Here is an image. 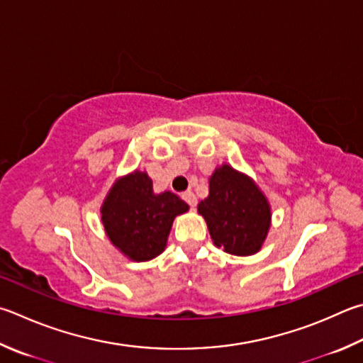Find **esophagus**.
Returning <instances> with one entry per match:
<instances>
[{"mask_svg":"<svg viewBox=\"0 0 363 363\" xmlns=\"http://www.w3.org/2000/svg\"><path fill=\"white\" fill-rule=\"evenodd\" d=\"M182 199L190 204V208H192V209L196 206V196H195L194 192H190V190H189V192L182 194Z\"/></svg>","mask_w":363,"mask_h":363,"instance_id":"34e87169","label":"esophagus"}]
</instances>
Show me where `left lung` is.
<instances>
[{
	"label": "left lung",
	"mask_w": 363,
	"mask_h": 363,
	"mask_svg": "<svg viewBox=\"0 0 363 363\" xmlns=\"http://www.w3.org/2000/svg\"><path fill=\"white\" fill-rule=\"evenodd\" d=\"M211 240L227 254L254 255L272 227V204L252 177L222 163L209 176V194L199 203Z\"/></svg>",
	"instance_id": "8db88e82"
}]
</instances>
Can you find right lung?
Listing matches in <instances>:
<instances>
[{
	"label": "right lung",
	"mask_w": 363,
	"mask_h": 363,
	"mask_svg": "<svg viewBox=\"0 0 363 363\" xmlns=\"http://www.w3.org/2000/svg\"><path fill=\"white\" fill-rule=\"evenodd\" d=\"M189 204L176 194H155L144 169L117 177L100 208L108 240L131 262H149L160 255L177 216Z\"/></svg>",
	"instance_id": "add662e5"
}]
</instances>
